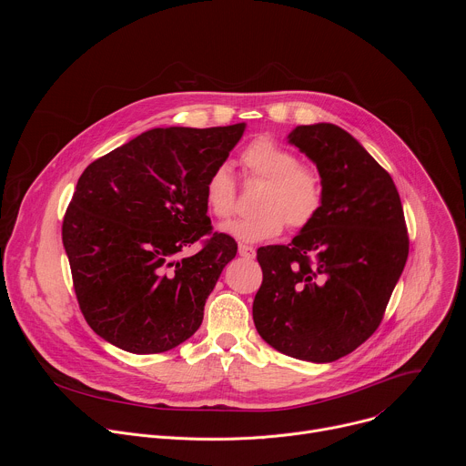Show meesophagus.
<instances>
[{"mask_svg":"<svg viewBox=\"0 0 466 466\" xmlns=\"http://www.w3.org/2000/svg\"><path fill=\"white\" fill-rule=\"evenodd\" d=\"M238 252H239V256H243V258H247V259H252V258L256 256L254 247H248V245H243V243H239Z\"/></svg>","mask_w":466,"mask_h":466,"instance_id":"1","label":"esophagus"}]
</instances>
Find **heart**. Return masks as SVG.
Here are the masks:
<instances>
[{
	"label": "heart",
	"instance_id": "obj_1",
	"mask_svg": "<svg viewBox=\"0 0 466 466\" xmlns=\"http://www.w3.org/2000/svg\"><path fill=\"white\" fill-rule=\"evenodd\" d=\"M250 178L265 180L258 195L259 212L223 225V232L239 241L277 238L286 223L293 230L308 227L320 212L324 187L319 171L279 142L259 137L241 153ZM205 203L212 216L225 219L236 208V182L227 166L216 167L205 182Z\"/></svg>",
	"mask_w": 466,
	"mask_h": 466
}]
</instances>
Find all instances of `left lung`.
<instances>
[{
    "label": "left lung",
    "mask_w": 466,
    "mask_h": 466,
    "mask_svg": "<svg viewBox=\"0 0 466 466\" xmlns=\"http://www.w3.org/2000/svg\"><path fill=\"white\" fill-rule=\"evenodd\" d=\"M288 142L317 166L322 208L291 243L258 248L252 319L279 352L329 363L380 326L408 259V228L390 175L347 130L299 125Z\"/></svg>",
    "instance_id": "1"
}]
</instances>
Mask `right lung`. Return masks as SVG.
I'll return each mask as SVG.
<instances>
[{
  "label": "right lung",
  "instance_id": "obj_1",
  "mask_svg": "<svg viewBox=\"0 0 466 466\" xmlns=\"http://www.w3.org/2000/svg\"><path fill=\"white\" fill-rule=\"evenodd\" d=\"M245 123L151 128L92 162L62 223L79 308L99 338L132 354L189 339L238 245L212 234L208 175L225 164ZM211 238L193 257L182 248Z\"/></svg>",
  "mask_w": 466,
  "mask_h": 466
}]
</instances>
